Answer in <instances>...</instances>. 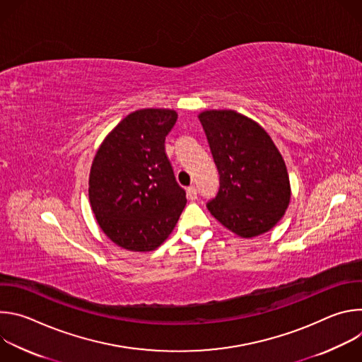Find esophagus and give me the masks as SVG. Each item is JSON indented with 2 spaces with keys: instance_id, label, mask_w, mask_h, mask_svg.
I'll list each match as a JSON object with an SVG mask.
<instances>
[{
  "instance_id": "34e87169",
  "label": "esophagus",
  "mask_w": 362,
  "mask_h": 362,
  "mask_svg": "<svg viewBox=\"0 0 362 362\" xmlns=\"http://www.w3.org/2000/svg\"><path fill=\"white\" fill-rule=\"evenodd\" d=\"M186 194H187V197H189L190 200H194V199L197 197V189H196L194 186H189Z\"/></svg>"
}]
</instances>
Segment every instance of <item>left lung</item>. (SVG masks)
I'll return each instance as SVG.
<instances>
[{
    "label": "left lung",
    "instance_id": "8db88e82",
    "mask_svg": "<svg viewBox=\"0 0 362 362\" xmlns=\"http://www.w3.org/2000/svg\"><path fill=\"white\" fill-rule=\"evenodd\" d=\"M197 117L219 172L218 194L206 208L240 238L267 233L291 200L281 151L259 123L236 110H204Z\"/></svg>",
    "mask_w": 362,
    "mask_h": 362
}]
</instances>
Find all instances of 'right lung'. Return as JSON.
Masks as SVG:
<instances>
[{
  "mask_svg": "<svg viewBox=\"0 0 362 362\" xmlns=\"http://www.w3.org/2000/svg\"><path fill=\"white\" fill-rule=\"evenodd\" d=\"M177 122L170 109L127 115L101 141L91 163L88 200L95 221L117 246L133 252L159 247L186 206L165 153Z\"/></svg>",
  "mask_w": 362,
  "mask_h": 362,
  "instance_id": "obj_1",
  "label": "right lung"
}]
</instances>
